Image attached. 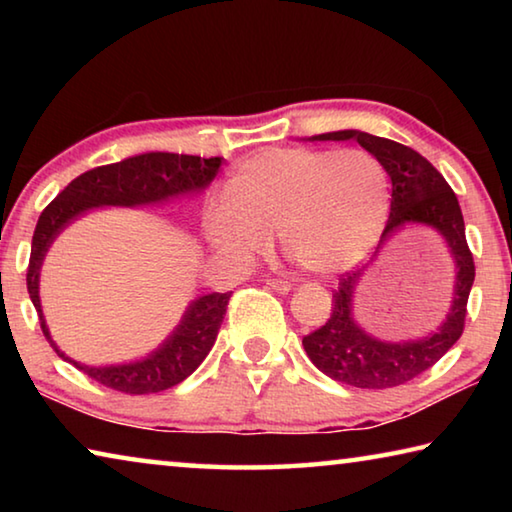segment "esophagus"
<instances>
[{"mask_svg": "<svg viewBox=\"0 0 512 512\" xmlns=\"http://www.w3.org/2000/svg\"><path fill=\"white\" fill-rule=\"evenodd\" d=\"M266 284L271 289H275L277 293H289L291 291V282H287V280H266Z\"/></svg>", "mask_w": 512, "mask_h": 512, "instance_id": "1", "label": "esophagus"}]
</instances>
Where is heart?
I'll use <instances>...</instances> for the list:
<instances>
[{
	"instance_id": "heart-1",
	"label": "heart",
	"mask_w": 512,
	"mask_h": 512,
	"mask_svg": "<svg viewBox=\"0 0 512 512\" xmlns=\"http://www.w3.org/2000/svg\"><path fill=\"white\" fill-rule=\"evenodd\" d=\"M391 178L361 149H266L239 164L228 194L212 196L203 232L216 255L244 264L271 244L311 273L359 262L384 230Z\"/></svg>"
}]
</instances>
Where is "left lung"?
I'll return each instance as SVG.
<instances>
[{
	"label": "left lung",
	"mask_w": 512,
	"mask_h": 512,
	"mask_svg": "<svg viewBox=\"0 0 512 512\" xmlns=\"http://www.w3.org/2000/svg\"><path fill=\"white\" fill-rule=\"evenodd\" d=\"M318 142L357 140L363 149L384 164L393 183L391 216L381 232L377 250L409 225H427L445 239L456 264L454 300L447 318L436 332L424 339L388 343L363 332L352 318V296L361 280V271L341 275L332 291V314L327 323L302 339L311 363L327 377L354 388H393L422 375L440 361L447 350L461 339L467 314V298L474 284V259L465 239L463 212L433 164L418 151L400 142L361 131H336L314 135Z\"/></svg>",
	"instance_id": "8db88e82"
}]
</instances>
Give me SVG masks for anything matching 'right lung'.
Here are the masks:
<instances>
[{"mask_svg":"<svg viewBox=\"0 0 512 512\" xmlns=\"http://www.w3.org/2000/svg\"><path fill=\"white\" fill-rule=\"evenodd\" d=\"M223 158H201V155L178 153H142L106 167H97L74 178L45 210H42L36 232L31 241V257L27 268L29 298L40 316L42 334L47 336L58 357L74 363L90 379L119 393L146 395L160 393L180 384L201 366L207 352L212 350L228 309L230 293H207L187 307L180 325L158 350L142 361L124 363V366H83V363L65 357L58 345L51 341L49 329L42 316L38 284L40 266L51 241L67 223L79 219L92 207L121 205L137 207L149 203H162L167 198L201 192L219 173Z\"/></svg>","mask_w":512,"mask_h":512,"instance_id":"1","label":"right lung"}]
</instances>
